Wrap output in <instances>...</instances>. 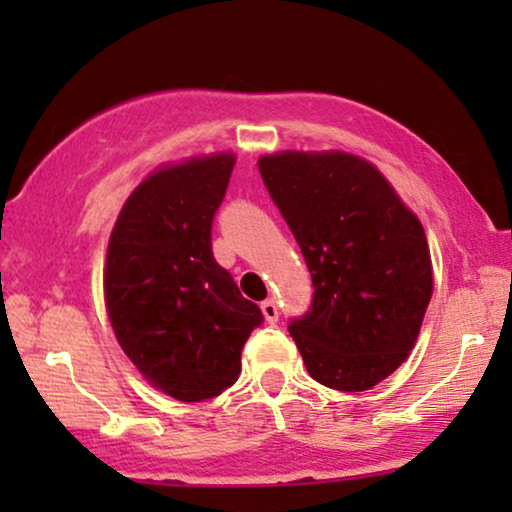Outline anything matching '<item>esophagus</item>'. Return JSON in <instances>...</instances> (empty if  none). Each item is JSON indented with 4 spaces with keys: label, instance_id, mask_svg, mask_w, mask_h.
Here are the masks:
<instances>
[{
    "label": "esophagus",
    "instance_id": "esophagus-1",
    "mask_svg": "<svg viewBox=\"0 0 512 512\" xmlns=\"http://www.w3.org/2000/svg\"><path fill=\"white\" fill-rule=\"evenodd\" d=\"M261 312H263V319L268 321V324H275V321L279 319V310H277V303L272 298L263 300L261 303Z\"/></svg>",
    "mask_w": 512,
    "mask_h": 512
}]
</instances>
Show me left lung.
Listing matches in <instances>:
<instances>
[{"mask_svg":"<svg viewBox=\"0 0 512 512\" xmlns=\"http://www.w3.org/2000/svg\"><path fill=\"white\" fill-rule=\"evenodd\" d=\"M314 284L310 312L289 326L307 373L366 391L408 359L433 293L419 216L366 158L277 151L258 158Z\"/></svg>","mask_w":512,"mask_h":512,"instance_id":"1","label":"left lung"}]
</instances>
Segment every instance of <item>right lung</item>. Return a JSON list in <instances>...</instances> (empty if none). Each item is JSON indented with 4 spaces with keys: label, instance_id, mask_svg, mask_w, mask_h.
<instances>
[{
    "label": "right lung",
    "instance_id": "obj_1",
    "mask_svg": "<svg viewBox=\"0 0 512 512\" xmlns=\"http://www.w3.org/2000/svg\"><path fill=\"white\" fill-rule=\"evenodd\" d=\"M233 151L165 163L123 202L104 261L118 345L153 389L184 403L233 387L263 314L214 261L212 219Z\"/></svg>",
    "mask_w": 512,
    "mask_h": 512
}]
</instances>
